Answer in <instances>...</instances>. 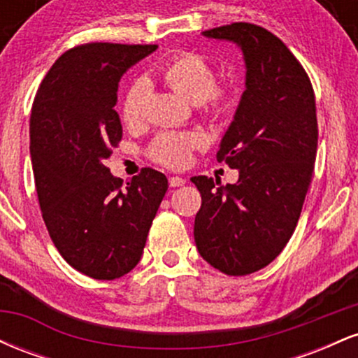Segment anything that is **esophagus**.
Returning <instances> with one entry per match:
<instances>
[{
  "instance_id": "esophagus-1",
  "label": "esophagus",
  "mask_w": 358,
  "mask_h": 358,
  "mask_svg": "<svg viewBox=\"0 0 358 358\" xmlns=\"http://www.w3.org/2000/svg\"><path fill=\"white\" fill-rule=\"evenodd\" d=\"M168 183H170L171 188L183 187V185H185V178H182V176H170V180H168Z\"/></svg>"
}]
</instances>
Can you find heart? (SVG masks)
<instances>
[{"instance_id": "1", "label": "heart", "mask_w": 358, "mask_h": 358, "mask_svg": "<svg viewBox=\"0 0 358 358\" xmlns=\"http://www.w3.org/2000/svg\"><path fill=\"white\" fill-rule=\"evenodd\" d=\"M162 79L185 99L200 104L207 113L224 114L232 106V92L225 87H215V71L205 57L193 52L176 53L159 69ZM148 87L145 80H136L127 89L122 102V121L136 124L141 119ZM203 143L195 133H163L155 139L150 155L155 162L170 168L185 166L193 148Z\"/></svg>"}]
</instances>
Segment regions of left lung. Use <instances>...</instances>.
I'll return each mask as SVG.
<instances>
[{
    "mask_svg": "<svg viewBox=\"0 0 358 358\" xmlns=\"http://www.w3.org/2000/svg\"><path fill=\"white\" fill-rule=\"evenodd\" d=\"M202 35L241 48L245 90L217 151L239 180L193 176L202 195L193 236L208 264L245 276L273 262L298 224L318 146L315 94L296 57L266 28L232 23Z\"/></svg>",
    "mask_w": 358,
    "mask_h": 358,
    "instance_id": "1",
    "label": "left lung"
}]
</instances>
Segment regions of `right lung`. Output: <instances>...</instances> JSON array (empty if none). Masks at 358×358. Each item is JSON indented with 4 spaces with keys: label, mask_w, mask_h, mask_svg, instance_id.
Wrapping results in <instances>:
<instances>
[{
    "label": "right lung",
    "mask_w": 358,
    "mask_h": 358,
    "mask_svg": "<svg viewBox=\"0 0 358 358\" xmlns=\"http://www.w3.org/2000/svg\"><path fill=\"white\" fill-rule=\"evenodd\" d=\"M158 45L85 43L57 59L36 92L30 155L42 217L62 257L94 279L136 268L168 190L153 168L122 185L106 162L122 138L121 77Z\"/></svg>",
    "instance_id": "add662e5"
}]
</instances>
